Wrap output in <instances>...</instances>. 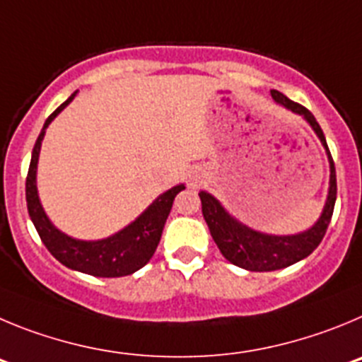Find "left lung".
Returning <instances> with one entry per match:
<instances>
[{
  "instance_id": "obj_1",
  "label": "left lung",
  "mask_w": 362,
  "mask_h": 362,
  "mask_svg": "<svg viewBox=\"0 0 362 362\" xmlns=\"http://www.w3.org/2000/svg\"><path fill=\"white\" fill-rule=\"evenodd\" d=\"M270 93H272V99L276 103L283 104L285 108L305 117L321 139L328 153V160H330V191H328L327 205H325V211L317 223L307 233L296 234V236H269V234L256 233V230L238 223L234 218H230L223 211L216 198L202 191V214L209 226L211 236H213L220 252L230 263L242 267V269L252 270V272H270V270L285 269V267L294 265L299 259L307 258L308 254L314 252L315 247L321 243L325 233H327L328 223H330L332 214H334L335 197H337L334 158H332L327 141H325L323 129L317 124L315 117L305 106L291 100L286 95L279 93L278 90H270Z\"/></svg>"
}]
</instances>
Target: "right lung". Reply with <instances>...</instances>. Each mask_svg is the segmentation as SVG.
Masks as SVG:
<instances>
[{"instance_id":"add662e5","label":"right lung","mask_w":362,"mask_h":362,"mask_svg":"<svg viewBox=\"0 0 362 362\" xmlns=\"http://www.w3.org/2000/svg\"><path fill=\"white\" fill-rule=\"evenodd\" d=\"M74 97L76 93H71L59 108L48 117L43 132L39 133L34 149H32V160L27 175L28 214H30L35 230L45 247L50 250L55 259H59L68 269L79 270L84 274L97 276V278H122V276H129L142 269L151 259L158 242H160L164 223L169 216V211L173 207L175 197L185 187L177 185V187L169 189L168 193L160 194L132 226L106 240H100V242H79V240H74V238H68L66 234L59 233L52 226L43 207L39 204L37 189H35V168H37L39 149H41L45 129Z\"/></svg>"}]
</instances>
